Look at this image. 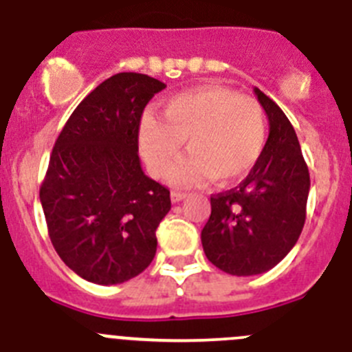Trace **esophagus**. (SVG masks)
<instances>
[{"instance_id":"esophagus-1","label":"esophagus","mask_w":352,"mask_h":352,"mask_svg":"<svg viewBox=\"0 0 352 352\" xmlns=\"http://www.w3.org/2000/svg\"><path fill=\"white\" fill-rule=\"evenodd\" d=\"M185 197L186 194H183V192H178V190L170 192V201H173V203H179V201H183Z\"/></svg>"}]
</instances>
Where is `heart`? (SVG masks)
Listing matches in <instances>:
<instances>
[{
	"instance_id": "obj_1",
	"label": "heart",
	"mask_w": 352,
	"mask_h": 352,
	"mask_svg": "<svg viewBox=\"0 0 352 352\" xmlns=\"http://www.w3.org/2000/svg\"><path fill=\"white\" fill-rule=\"evenodd\" d=\"M186 141L188 157L176 167V185L208 179L229 185L247 176L266 141V118L254 98L222 86L179 93L164 104L162 118L144 114L139 146L149 173L166 178Z\"/></svg>"
}]
</instances>
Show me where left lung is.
Returning <instances> with one entry per match:
<instances>
[{
  "instance_id": "1",
  "label": "left lung",
  "mask_w": 352,
  "mask_h": 352,
  "mask_svg": "<svg viewBox=\"0 0 352 352\" xmlns=\"http://www.w3.org/2000/svg\"><path fill=\"white\" fill-rule=\"evenodd\" d=\"M266 111L270 135L247 178L211 195V214L201 232L208 261L229 275L268 272L296 245L307 217L309 167L291 121L254 88Z\"/></svg>"
}]
</instances>
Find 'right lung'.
Masks as SVG:
<instances>
[{"instance_id": "1", "label": "right lung", "mask_w": 352, "mask_h": 352, "mask_svg": "<svg viewBox=\"0 0 352 352\" xmlns=\"http://www.w3.org/2000/svg\"><path fill=\"white\" fill-rule=\"evenodd\" d=\"M164 88L135 72L109 77L56 139L40 203L52 247L84 280L123 284L153 261L170 194L142 170L139 125L146 104Z\"/></svg>"}]
</instances>
